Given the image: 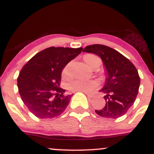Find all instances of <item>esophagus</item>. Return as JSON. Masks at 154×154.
Masks as SVG:
<instances>
[{
    "instance_id": "obj_1",
    "label": "esophagus",
    "mask_w": 154,
    "mask_h": 154,
    "mask_svg": "<svg viewBox=\"0 0 154 154\" xmlns=\"http://www.w3.org/2000/svg\"><path fill=\"white\" fill-rule=\"evenodd\" d=\"M83 93H85V94L88 95V97H89V98H94V97L95 96V95H93V94H91V93H87V92H83Z\"/></svg>"
}]
</instances>
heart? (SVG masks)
<instances>
[{
  "label": "heart",
  "instance_id": "obj_1",
  "mask_svg": "<svg viewBox=\"0 0 154 154\" xmlns=\"http://www.w3.org/2000/svg\"><path fill=\"white\" fill-rule=\"evenodd\" d=\"M84 60L86 63L90 67H93V65L98 61L99 58L95 55L88 54L84 56ZM72 62H69L63 67L62 70V77L64 79H69L72 77L71 71ZM100 83L96 79H91V80H82V79H75L72 81L69 85V88L72 91H79V92H91L99 86Z\"/></svg>",
  "mask_w": 154,
  "mask_h": 154
}]
</instances>
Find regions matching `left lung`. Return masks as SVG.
Instances as JSON below:
<instances>
[{"label": "left lung", "mask_w": 154, "mask_h": 154, "mask_svg": "<svg viewBox=\"0 0 154 154\" xmlns=\"http://www.w3.org/2000/svg\"><path fill=\"white\" fill-rule=\"evenodd\" d=\"M82 51L98 55L107 71L105 85L100 91L106 94V105L102 109L95 110L96 114L109 119L125 115L138 93L140 79L137 69L122 54L106 45H88Z\"/></svg>", "instance_id": "obj_1"}]
</instances>
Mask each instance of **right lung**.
Masks as SVG:
<instances>
[{
  "label": "right lung",
  "instance_id": "1",
  "mask_svg": "<svg viewBox=\"0 0 154 154\" xmlns=\"http://www.w3.org/2000/svg\"><path fill=\"white\" fill-rule=\"evenodd\" d=\"M82 48L50 47L35 55L22 67L17 79L19 93L24 105L40 119L61 115L72 95L60 88L61 72L80 54Z\"/></svg>",
  "mask_w": 154,
  "mask_h": 154
}]
</instances>
